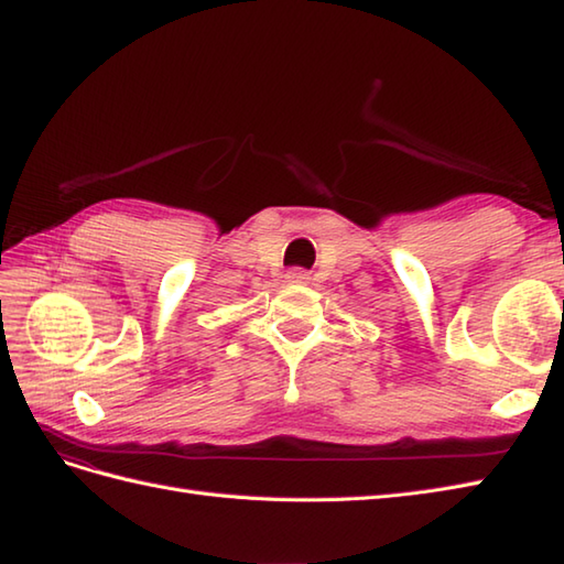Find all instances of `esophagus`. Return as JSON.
Segmentation results:
<instances>
[{"label":"esophagus","mask_w":564,"mask_h":564,"mask_svg":"<svg viewBox=\"0 0 564 564\" xmlns=\"http://www.w3.org/2000/svg\"><path fill=\"white\" fill-rule=\"evenodd\" d=\"M285 279H289L291 283H307V281H311V273L303 271V269H291L289 273H285Z\"/></svg>","instance_id":"obj_1"}]
</instances>
